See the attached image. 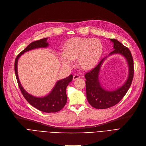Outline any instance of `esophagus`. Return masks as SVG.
<instances>
[{"label":"esophagus","mask_w":146,"mask_h":146,"mask_svg":"<svg viewBox=\"0 0 146 146\" xmlns=\"http://www.w3.org/2000/svg\"><path fill=\"white\" fill-rule=\"evenodd\" d=\"M80 78V76L79 75H78V74H74V75H73V80H76V79H79Z\"/></svg>","instance_id":"obj_1"}]
</instances>
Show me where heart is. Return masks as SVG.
<instances>
[{
  "label": "heart",
  "instance_id": "heart-1",
  "mask_svg": "<svg viewBox=\"0 0 146 146\" xmlns=\"http://www.w3.org/2000/svg\"><path fill=\"white\" fill-rule=\"evenodd\" d=\"M103 52V45L97 38L75 37L68 40L64 51L59 52L62 64L69 67L77 58L78 66L83 69H90L96 65Z\"/></svg>",
  "mask_w": 146,
  "mask_h": 146
}]
</instances>
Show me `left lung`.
I'll return each instance as SVG.
<instances>
[{
  "mask_svg": "<svg viewBox=\"0 0 146 146\" xmlns=\"http://www.w3.org/2000/svg\"><path fill=\"white\" fill-rule=\"evenodd\" d=\"M110 40L113 43V51L110 53L109 56L115 54L123 56L128 64V76L124 85L117 89L108 90L103 88L99 81V74L102 64L108 57L107 56L102 59L92 70L85 74L87 99L90 105L96 109H106L117 104L127 94L133 79L134 62L131 52L118 40L115 39H110Z\"/></svg>",
  "mask_w": 146,
  "mask_h": 146,
  "instance_id": "left-lung-1",
  "label": "left lung"
}]
</instances>
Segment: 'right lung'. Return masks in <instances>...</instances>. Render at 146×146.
<instances>
[{
	"label": "right lung",
	"instance_id": "obj_1",
	"mask_svg": "<svg viewBox=\"0 0 146 146\" xmlns=\"http://www.w3.org/2000/svg\"><path fill=\"white\" fill-rule=\"evenodd\" d=\"M47 39L48 38H45L31 42L19 54L15 61V72L19 89L26 100L37 110L44 112L51 113L57 112L65 106L67 100L66 90L69 83L72 81L73 75L70 74L66 78L57 81L51 92L47 95L44 97H36L28 93L22 87L18 74V61L19 57L23 54L30 50L39 48H47L49 45L47 41Z\"/></svg>",
	"mask_w": 146,
	"mask_h": 146
}]
</instances>
